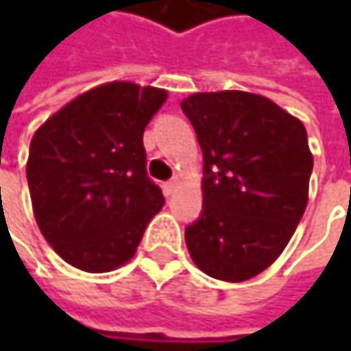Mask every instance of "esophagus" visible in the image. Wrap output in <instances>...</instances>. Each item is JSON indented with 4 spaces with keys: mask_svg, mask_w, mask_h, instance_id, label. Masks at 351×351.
Masks as SVG:
<instances>
[{
    "mask_svg": "<svg viewBox=\"0 0 351 351\" xmlns=\"http://www.w3.org/2000/svg\"><path fill=\"white\" fill-rule=\"evenodd\" d=\"M176 186H178V182H176V180H169V182H165V184H162L165 195H167V197H171V195L176 191Z\"/></svg>",
    "mask_w": 351,
    "mask_h": 351,
    "instance_id": "obj_1",
    "label": "esophagus"
}]
</instances>
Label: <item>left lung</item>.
Here are the masks:
<instances>
[{"instance_id": "8db88e82", "label": "left lung", "mask_w": 351, "mask_h": 351, "mask_svg": "<svg viewBox=\"0 0 351 351\" xmlns=\"http://www.w3.org/2000/svg\"><path fill=\"white\" fill-rule=\"evenodd\" d=\"M180 109L203 152V209L184 230L186 247L205 274L247 280L280 256L305 213L307 130L245 91L195 93Z\"/></svg>"}]
</instances>
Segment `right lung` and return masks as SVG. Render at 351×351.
Returning <instances> with one entry per match:
<instances>
[{"mask_svg":"<svg viewBox=\"0 0 351 351\" xmlns=\"http://www.w3.org/2000/svg\"><path fill=\"white\" fill-rule=\"evenodd\" d=\"M165 101L162 89L115 81L79 95L34 134L26 176L36 221L75 268L125 264L162 209L142 136Z\"/></svg>","mask_w":351,"mask_h":351,"instance_id":"right-lung-1","label":"right lung"}]
</instances>
